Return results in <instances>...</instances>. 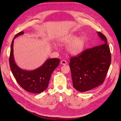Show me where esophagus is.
I'll return each instance as SVG.
<instances>
[{"mask_svg":"<svg viewBox=\"0 0 121 121\" xmlns=\"http://www.w3.org/2000/svg\"><path fill=\"white\" fill-rule=\"evenodd\" d=\"M60 63H61V64L63 65H66V64H67V62H66L65 60H61Z\"/></svg>","mask_w":121,"mask_h":121,"instance_id":"34e87169","label":"esophagus"}]
</instances>
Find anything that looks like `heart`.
Masks as SVG:
<instances>
[{"label":"heart","mask_w":121,"mask_h":121,"mask_svg":"<svg viewBox=\"0 0 121 121\" xmlns=\"http://www.w3.org/2000/svg\"><path fill=\"white\" fill-rule=\"evenodd\" d=\"M59 41L65 44H68L66 47V50L69 54L76 55L79 54L83 49L85 38L82 36L76 37L74 34H69L61 37Z\"/></svg>","instance_id":"b5f03b06"}]
</instances>
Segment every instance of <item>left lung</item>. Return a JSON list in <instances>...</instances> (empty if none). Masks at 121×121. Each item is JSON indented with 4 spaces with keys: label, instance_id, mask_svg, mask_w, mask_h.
Here are the masks:
<instances>
[{
    "label": "left lung",
    "instance_id": "1",
    "mask_svg": "<svg viewBox=\"0 0 121 121\" xmlns=\"http://www.w3.org/2000/svg\"><path fill=\"white\" fill-rule=\"evenodd\" d=\"M97 33L103 44L86 49L69 60L73 86L79 92L102 84L109 68L111 57L107 39L101 32Z\"/></svg>",
    "mask_w": 121,
    "mask_h": 121
}]
</instances>
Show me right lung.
<instances>
[{"label": "right lung", "instance_id": "obj_1", "mask_svg": "<svg viewBox=\"0 0 121 121\" xmlns=\"http://www.w3.org/2000/svg\"><path fill=\"white\" fill-rule=\"evenodd\" d=\"M23 34V31L19 32L12 41L9 58L10 68L18 84L24 90L32 93H40L48 88L51 75L59 65L60 59H48L42 66L33 70H25L19 67L14 57V42L16 38Z\"/></svg>", "mask_w": 121, "mask_h": 121}]
</instances>
